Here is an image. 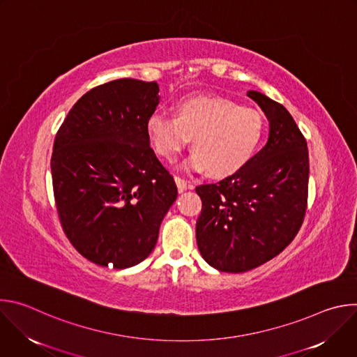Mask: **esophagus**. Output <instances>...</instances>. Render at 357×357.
I'll return each instance as SVG.
<instances>
[{
    "label": "esophagus",
    "instance_id": "esophagus-1",
    "mask_svg": "<svg viewBox=\"0 0 357 357\" xmlns=\"http://www.w3.org/2000/svg\"><path fill=\"white\" fill-rule=\"evenodd\" d=\"M174 179H175V183H176V186H178L179 193H182L183 190H186V188H188V182H186L185 179H182L181 176H175Z\"/></svg>",
    "mask_w": 357,
    "mask_h": 357
}]
</instances>
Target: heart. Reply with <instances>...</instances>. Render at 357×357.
I'll return each mask as SVG.
<instances>
[{
    "label": "heart",
    "instance_id": "b5f03b06",
    "mask_svg": "<svg viewBox=\"0 0 357 357\" xmlns=\"http://www.w3.org/2000/svg\"><path fill=\"white\" fill-rule=\"evenodd\" d=\"M148 139L164 160L172 161L190 142L195 148L182 168L227 178L241 171L256 154L264 132L259 112L220 96L181 100L175 116L152 113L145 124Z\"/></svg>",
    "mask_w": 357,
    "mask_h": 357
}]
</instances>
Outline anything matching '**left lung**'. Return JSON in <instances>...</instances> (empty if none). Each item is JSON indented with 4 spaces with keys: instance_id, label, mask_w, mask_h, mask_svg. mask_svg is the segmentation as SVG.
Segmentation results:
<instances>
[{
    "instance_id": "1",
    "label": "left lung",
    "mask_w": 357,
    "mask_h": 357,
    "mask_svg": "<svg viewBox=\"0 0 357 357\" xmlns=\"http://www.w3.org/2000/svg\"><path fill=\"white\" fill-rule=\"evenodd\" d=\"M247 96L270 123L266 146L237 174L196 186L202 199L197 248L225 273H244L274 259L298 233L307 209V141L282 105L256 90Z\"/></svg>"
}]
</instances>
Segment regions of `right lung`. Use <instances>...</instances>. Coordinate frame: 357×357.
<instances>
[{
  "instance_id": "1",
  "label": "right lung",
  "mask_w": 357,
  "mask_h": 357,
  "mask_svg": "<svg viewBox=\"0 0 357 357\" xmlns=\"http://www.w3.org/2000/svg\"><path fill=\"white\" fill-rule=\"evenodd\" d=\"M155 82L119 79L83 94L61 126L50 160L54 193L73 247L98 266L128 268L154 250L176 200L174 178L149 146Z\"/></svg>"
}]
</instances>
